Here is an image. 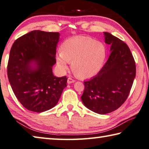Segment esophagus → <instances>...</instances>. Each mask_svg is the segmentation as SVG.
Masks as SVG:
<instances>
[{
  "label": "esophagus",
  "mask_w": 149,
  "mask_h": 149,
  "mask_svg": "<svg viewBox=\"0 0 149 149\" xmlns=\"http://www.w3.org/2000/svg\"><path fill=\"white\" fill-rule=\"evenodd\" d=\"M74 79H72V78H70V77L68 78V79H67V83H68V84H71V83H74Z\"/></svg>",
  "instance_id": "34e87169"
}]
</instances>
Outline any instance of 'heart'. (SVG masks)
Returning <instances> with one entry per match:
<instances>
[{"label": "heart", "mask_w": 149, "mask_h": 149, "mask_svg": "<svg viewBox=\"0 0 149 149\" xmlns=\"http://www.w3.org/2000/svg\"><path fill=\"white\" fill-rule=\"evenodd\" d=\"M61 52L56 57V63L62 72L69 68L80 79H86L95 76L100 71L107 56L105 46L101 42L88 36H76L65 41Z\"/></svg>", "instance_id": "1"}]
</instances>
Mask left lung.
Listing matches in <instances>:
<instances>
[{
  "instance_id": "obj_1",
  "label": "left lung",
  "mask_w": 149,
  "mask_h": 149,
  "mask_svg": "<svg viewBox=\"0 0 149 149\" xmlns=\"http://www.w3.org/2000/svg\"><path fill=\"white\" fill-rule=\"evenodd\" d=\"M105 42L110 44L111 54L95 77L84 82L81 96L85 107L94 113L105 114L118 109L126 100L135 77L134 57L126 43L104 32Z\"/></svg>"
}]
</instances>
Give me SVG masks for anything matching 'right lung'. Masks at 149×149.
<instances>
[{
  "label": "right lung",
  "mask_w": 149,
  "mask_h": 149,
  "mask_svg": "<svg viewBox=\"0 0 149 149\" xmlns=\"http://www.w3.org/2000/svg\"><path fill=\"white\" fill-rule=\"evenodd\" d=\"M59 35L31 31L17 38L10 49L8 77L15 97L29 111L42 113L53 108L67 86V78L56 77L52 72Z\"/></svg>",
  "instance_id": "1"
}]
</instances>
